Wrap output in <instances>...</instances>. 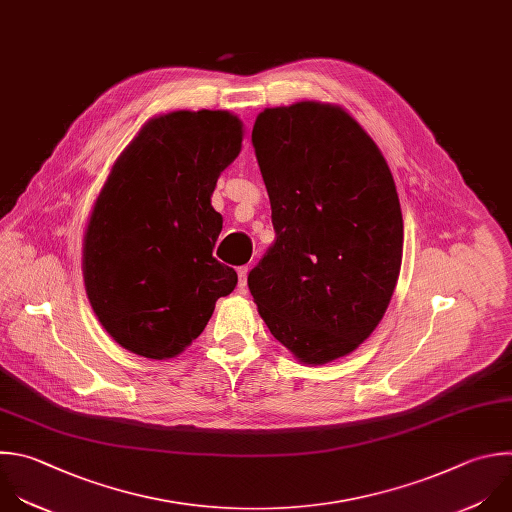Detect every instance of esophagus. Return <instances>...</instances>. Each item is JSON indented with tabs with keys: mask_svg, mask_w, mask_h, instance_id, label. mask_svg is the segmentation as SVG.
Returning a JSON list of instances; mask_svg holds the SVG:
<instances>
[{
	"mask_svg": "<svg viewBox=\"0 0 512 512\" xmlns=\"http://www.w3.org/2000/svg\"><path fill=\"white\" fill-rule=\"evenodd\" d=\"M239 289L245 291L247 289V273H249V267H239Z\"/></svg>",
	"mask_w": 512,
	"mask_h": 512,
	"instance_id": "34e87169",
	"label": "esophagus"
}]
</instances>
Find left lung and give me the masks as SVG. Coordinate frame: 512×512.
Wrapping results in <instances>:
<instances>
[{
    "mask_svg": "<svg viewBox=\"0 0 512 512\" xmlns=\"http://www.w3.org/2000/svg\"><path fill=\"white\" fill-rule=\"evenodd\" d=\"M275 243L249 291L275 339L305 364L354 352L392 299L404 221L388 162L342 108L263 110L251 134Z\"/></svg>",
    "mask_w": 512,
    "mask_h": 512,
    "instance_id": "1",
    "label": "left lung"
}]
</instances>
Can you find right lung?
Here are the masks:
<instances>
[{
    "label": "right lung",
    "instance_id": "1",
    "mask_svg": "<svg viewBox=\"0 0 512 512\" xmlns=\"http://www.w3.org/2000/svg\"><path fill=\"white\" fill-rule=\"evenodd\" d=\"M241 120L179 110L150 120L120 154L84 237V283L116 342L175 358L237 285L213 257L223 229L211 195L241 150Z\"/></svg>",
    "mask_w": 512,
    "mask_h": 512
}]
</instances>
